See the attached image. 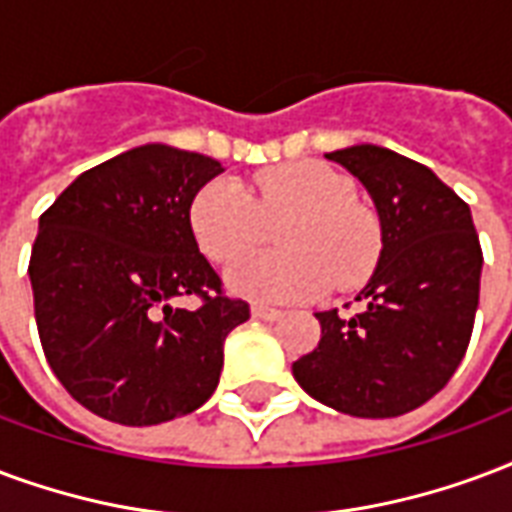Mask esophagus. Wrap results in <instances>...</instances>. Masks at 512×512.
Masks as SVG:
<instances>
[{
    "label": "esophagus",
    "instance_id": "esophagus-1",
    "mask_svg": "<svg viewBox=\"0 0 512 512\" xmlns=\"http://www.w3.org/2000/svg\"><path fill=\"white\" fill-rule=\"evenodd\" d=\"M252 317H257V320H266V323H274V320L282 317V309H271V306L255 304L252 306Z\"/></svg>",
    "mask_w": 512,
    "mask_h": 512
}]
</instances>
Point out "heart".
Instances as JSON below:
<instances>
[{
    "label": "heart",
    "mask_w": 512,
    "mask_h": 512,
    "mask_svg": "<svg viewBox=\"0 0 512 512\" xmlns=\"http://www.w3.org/2000/svg\"><path fill=\"white\" fill-rule=\"evenodd\" d=\"M352 181L323 162H290L257 173L255 181H208L189 206V227L200 252L225 263L265 237L268 224L283 228L285 253L238 258L225 271L230 293L266 304L304 301L328 287L361 285L380 257V225L355 203Z\"/></svg>",
    "instance_id": "obj_1"
}]
</instances>
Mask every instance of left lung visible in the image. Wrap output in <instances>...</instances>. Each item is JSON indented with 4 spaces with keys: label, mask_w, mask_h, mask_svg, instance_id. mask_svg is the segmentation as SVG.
<instances>
[{
    "label": "left lung",
    "mask_w": 512,
    "mask_h": 512,
    "mask_svg": "<svg viewBox=\"0 0 512 512\" xmlns=\"http://www.w3.org/2000/svg\"><path fill=\"white\" fill-rule=\"evenodd\" d=\"M372 195L382 252L366 309L317 312L323 336L293 363L312 399L355 418H396L439 393L467 352L480 295V252L472 214L426 165L361 143L325 154Z\"/></svg>",
    "instance_id": "8db88e82"
}]
</instances>
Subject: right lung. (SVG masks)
Wrapping results in <instances>:
<instances>
[{
  "mask_svg": "<svg viewBox=\"0 0 512 512\" xmlns=\"http://www.w3.org/2000/svg\"><path fill=\"white\" fill-rule=\"evenodd\" d=\"M222 170L146 143L81 173L40 217L34 320L59 382L94 415L157 426L217 391L227 333L249 320V304L222 293L189 206ZM187 294L199 309L173 310Z\"/></svg>",
  "mask_w": 512,
  "mask_h": 512,
  "instance_id": "right-lung-1",
  "label": "right lung"
}]
</instances>
